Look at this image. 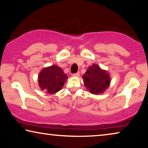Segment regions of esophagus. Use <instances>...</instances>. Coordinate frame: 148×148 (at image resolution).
Listing matches in <instances>:
<instances>
[{
    "mask_svg": "<svg viewBox=\"0 0 148 148\" xmlns=\"http://www.w3.org/2000/svg\"><path fill=\"white\" fill-rule=\"evenodd\" d=\"M72 76H79V72H76V73L73 74H72Z\"/></svg>",
    "mask_w": 148,
    "mask_h": 148,
    "instance_id": "34e87169",
    "label": "esophagus"
}]
</instances>
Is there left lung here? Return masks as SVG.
Returning a JSON list of instances; mask_svg holds the SVG:
<instances>
[{
	"instance_id": "left-lung-1",
	"label": "left lung",
	"mask_w": 148,
	"mask_h": 148,
	"mask_svg": "<svg viewBox=\"0 0 148 148\" xmlns=\"http://www.w3.org/2000/svg\"><path fill=\"white\" fill-rule=\"evenodd\" d=\"M82 77L87 90L95 95L103 93L111 82L109 73L97 64L90 66Z\"/></svg>"
}]
</instances>
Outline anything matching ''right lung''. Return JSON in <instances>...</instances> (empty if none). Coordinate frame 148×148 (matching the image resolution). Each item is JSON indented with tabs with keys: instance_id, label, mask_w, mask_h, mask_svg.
Instances as JSON below:
<instances>
[{
	"instance_id": "1",
	"label": "right lung",
	"mask_w": 148,
	"mask_h": 148,
	"mask_svg": "<svg viewBox=\"0 0 148 148\" xmlns=\"http://www.w3.org/2000/svg\"><path fill=\"white\" fill-rule=\"evenodd\" d=\"M68 77L57 65L44 68L39 74V86L42 90L53 94L61 90Z\"/></svg>"
}]
</instances>
